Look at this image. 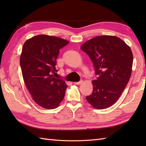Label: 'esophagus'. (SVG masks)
Returning <instances> with one entry per match:
<instances>
[{"label": "esophagus", "mask_w": 146, "mask_h": 146, "mask_svg": "<svg viewBox=\"0 0 146 146\" xmlns=\"http://www.w3.org/2000/svg\"><path fill=\"white\" fill-rule=\"evenodd\" d=\"M82 83H83V80H80V81H79L78 82H75L74 83H75V85H80Z\"/></svg>", "instance_id": "34e87169"}]
</instances>
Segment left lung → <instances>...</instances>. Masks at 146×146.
<instances>
[{
	"mask_svg": "<svg viewBox=\"0 0 146 146\" xmlns=\"http://www.w3.org/2000/svg\"><path fill=\"white\" fill-rule=\"evenodd\" d=\"M81 49L93 62L97 79L86 100L97 109L114 104L131 78L133 55L131 48L119 38L100 36L85 42Z\"/></svg>",
	"mask_w": 146,
	"mask_h": 146,
	"instance_id": "8db88e82",
	"label": "left lung"
}]
</instances>
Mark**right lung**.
Listing matches in <instances>:
<instances>
[{"label": "right lung", "instance_id": "obj_1", "mask_svg": "<svg viewBox=\"0 0 146 146\" xmlns=\"http://www.w3.org/2000/svg\"><path fill=\"white\" fill-rule=\"evenodd\" d=\"M69 41L58 37L38 35L24 42L20 64L26 87L33 100L42 108L53 109L63 100L68 87L56 74V58L60 49Z\"/></svg>", "mask_w": 146, "mask_h": 146}]
</instances>
